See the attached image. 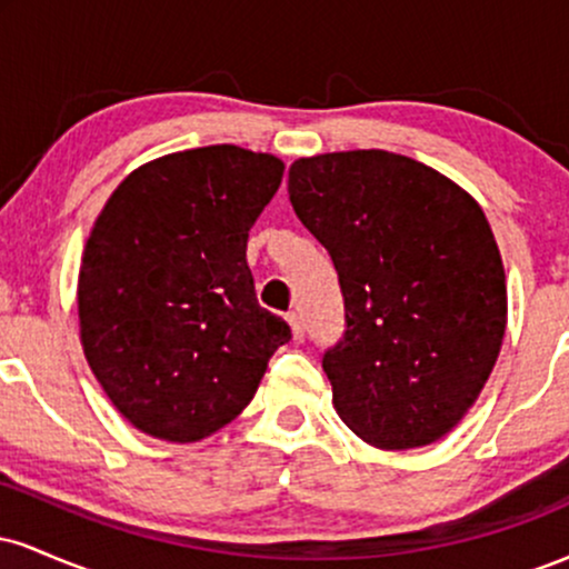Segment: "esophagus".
<instances>
[{"instance_id": "1", "label": "esophagus", "mask_w": 569, "mask_h": 569, "mask_svg": "<svg viewBox=\"0 0 569 569\" xmlns=\"http://www.w3.org/2000/svg\"><path fill=\"white\" fill-rule=\"evenodd\" d=\"M286 321H289V326H291V337L299 342V339L305 337V321H302V316H299V312H289V316H286Z\"/></svg>"}]
</instances>
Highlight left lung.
<instances>
[{"mask_svg": "<svg viewBox=\"0 0 569 569\" xmlns=\"http://www.w3.org/2000/svg\"><path fill=\"white\" fill-rule=\"evenodd\" d=\"M289 198L337 267V415L377 449L443 439L492 375L508 323L500 248L473 194L385 149L299 158Z\"/></svg>", "mask_w": 569, "mask_h": 569, "instance_id": "8db88e82", "label": "left lung"}]
</instances>
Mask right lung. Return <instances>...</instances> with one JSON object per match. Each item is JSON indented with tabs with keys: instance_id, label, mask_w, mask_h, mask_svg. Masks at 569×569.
Instances as JSON below:
<instances>
[{
	"instance_id": "add662e5",
	"label": "right lung",
	"mask_w": 569,
	"mask_h": 569,
	"mask_svg": "<svg viewBox=\"0 0 569 569\" xmlns=\"http://www.w3.org/2000/svg\"><path fill=\"white\" fill-rule=\"evenodd\" d=\"M283 160L234 143L162 154L98 213L77 278L80 342L114 409L171 443L208 439L248 407L291 329L259 307L248 230Z\"/></svg>"
}]
</instances>
